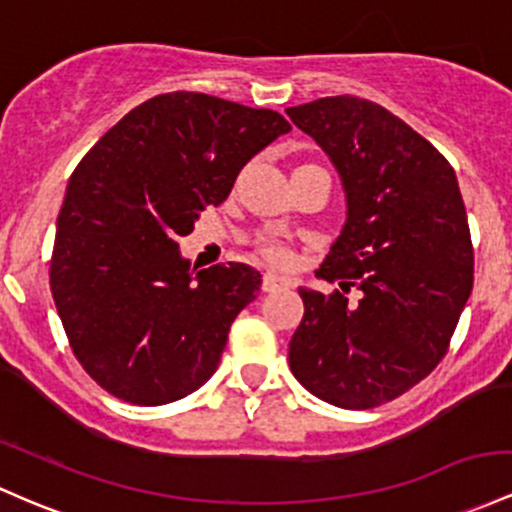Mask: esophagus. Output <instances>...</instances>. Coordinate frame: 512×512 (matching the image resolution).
<instances>
[{
	"mask_svg": "<svg viewBox=\"0 0 512 512\" xmlns=\"http://www.w3.org/2000/svg\"><path fill=\"white\" fill-rule=\"evenodd\" d=\"M282 286H286L282 277H274V274H265V277H262V291H265V294L282 289Z\"/></svg>",
	"mask_w": 512,
	"mask_h": 512,
	"instance_id": "esophagus-1",
	"label": "esophagus"
}]
</instances>
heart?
Returning a JSON list of instances; mask_svg holds the SVG:
<instances>
[{"label":"heart","mask_w":512,"mask_h":512,"mask_svg":"<svg viewBox=\"0 0 512 512\" xmlns=\"http://www.w3.org/2000/svg\"><path fill=\"white\" fill-rule=\"evenodd\" d=\"M260 255L265 257L267 262H272V265H286V262H289V252H286L284 247L272 245V243L262 245L260 247Z\"/></svg>","instance_id":"b5f03b06"}]
</instances>
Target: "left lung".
Returning a JSON list of instances; mask_svg holds the SVG:
<instances>
[{
	"label": "left lung",
	"instance_id": "obj_1",
	"mask_svg": "<svg viewBox=\"0 0 512 512\" xmlns=\"http://www.w3.org/2000/svg\"><path fill=\"white\" fill-rule=\"evenodd\" d=\"M338 167L347 221L318 269L341 291L299 289L303 320L289 367L303 389L364 411L423 381L474 286V247L452 165L406 121L369 99L325 97L286 109Z\"/></svg>",
	"mask_w": 512,
	"mask_h": 512
}]
</instances>
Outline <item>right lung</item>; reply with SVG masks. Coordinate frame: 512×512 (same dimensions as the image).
I'll use <instances>...</instances> for the list:
<instances>
[{
	"instance_id": "1",
	"label": "right lung",
	"mask_w": 512,
	"mask_h": 512,
	"mask_svg": "<svg viewBox=\"0 0 512 512\" xmlns=\"http://www.w3.org/2000/svg\"><path fill=\"white\" fill-rule=\"evenodd\" d=\"M291 126L201 92L143 101L82 157L58 213L50 291L72 352L111 396L179 401L218 369L262 274L243 262L192 272L179 238L228 199L235 177Z\"/></svg>"
}]
</instances>
